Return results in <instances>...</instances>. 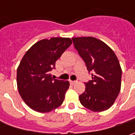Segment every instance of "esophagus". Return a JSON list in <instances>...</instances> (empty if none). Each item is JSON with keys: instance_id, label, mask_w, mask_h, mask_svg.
I'll return each mask as SVG.
<instances>
[{"instance_id": "1", "label": "esophagus", "mask_w": 135, "mask_h": 135, "mask_svg": "<svg viewBox=\"0 0 135 135\" xmlns=\"http://www.w3.org/2000/svg\"><path fill=\"white\" fill-rule=\"evenodd\" d=\"M69 82L71 83V85H74L75 83H76V81H73V80H70Z\"/></svg>"}]
</instances>
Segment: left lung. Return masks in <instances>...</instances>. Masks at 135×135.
I'll list each match as a JSON object with an SVG mask.
<instances>
[{
    "label": "left lung",
    "instance_id": "obj_1",
    "mask_svg": "<svg viewBox=\"0 0 135 135\" xmlns=\"http://www.w3.org/2000/svg\"><path fill=\"white\" fill-rule=\"evenodd\" d=\"M74 46L92 74L79 97L81 104L93 111H103L113 104L121 90L122 69L112 49L93 37H73Z\"/></svg>",
    "mask_w": 135,
    "mask_h": 135
}]
</instances>
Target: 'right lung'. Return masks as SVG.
I'll return each instance as SVG.
<instances>
[{
	"label": "right lung",
	"instance_id": "1",
	"mask_svg": "<svg viewBox=\"0 0 135 135\" xmlns=\"http://www.w3.org/2000/svg\"><path fill=\"white\" fill-rule=\"evenodd\" d=\"M71 43V40L66 37L43 39L23 56L17 69V88L23 100L32 110L47 113L64 102L69 82L52 78L50 71Z\"/></svg>",
	"mask_w": 135,
	"mask_h": 135
}]
</instances>
